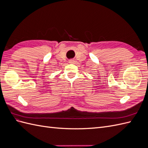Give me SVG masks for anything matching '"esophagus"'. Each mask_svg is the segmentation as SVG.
Segmentation results:
<instances>
[{"instance_id": "obj_1", "label": "esophagus", "mask_w": 148, "mask_h": 148, "mask_svg": "<svg viewBox=\"0 0 148 148\" xmlns=\"http://www.w3.org/2000/svg\"><path fill=\"white\" fill-rule=\"evenodd\" d=\"M73 62H74V60L71 59V60H69V63H70V64H73Z\"/></svg>"}]
</instances>
